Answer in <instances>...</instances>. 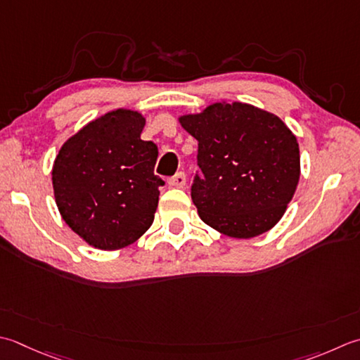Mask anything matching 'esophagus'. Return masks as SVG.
<instances>
[{"label":"esophagus","instance_id":"34e87169","mask_svg":"<svg viewBox=\"0 0 360 360\" xmlns=\"http://www.w3.org/2000/svg\"><path fill=\"white\" fill-rule=\"evenodd\" d=\"M168 184H170V187H184L186 186V174L179 172L176 173L173 178H170V181H168Z\"/></svg>","mask_w":360,"mask_h":360}]
</instances>
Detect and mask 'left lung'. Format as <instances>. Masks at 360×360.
<instances>
[{
	"label": "left lung",
	"instance_id": "left-lung-1",
	"mask_svg": "<svg viewBox=\"0 0 360 360\" xmlns=\"http://www.w3.org/2000/svg\"><path fill=\"white\" fill-rule=\"evenodd\" d=\"M198 140L192 200L224 236L251 238L283 218L300 181V146L285 123L246 103H214L179 117Z\"/></svg>",
	"mask_w": 360,
	"mask_h": 360
}]
</instances>
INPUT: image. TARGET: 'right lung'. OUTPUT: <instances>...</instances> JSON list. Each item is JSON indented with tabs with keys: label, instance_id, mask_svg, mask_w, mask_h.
Segmentation results:
<instances>
[{
	"label": "right lung",
	"instance_id": "obj_1",
	"mask_svg": "<svg viewBox=\"0 0 360 360\" xmlns=\"http://www.w3.org/2000/svg\"><path fill=\"white\" fill-rule=\"evenodd\" d=\"M145 117L115 109L62 145L53 165L59 212L98 250L124 248L150 229L165 182L154 174L158 146L140 139Z\"/></svg>",
	"mask_w": 360,
	"mask_h": 360
}]
</instances>
